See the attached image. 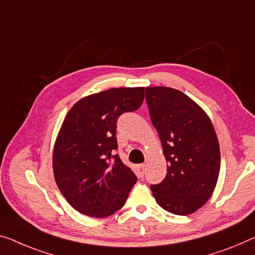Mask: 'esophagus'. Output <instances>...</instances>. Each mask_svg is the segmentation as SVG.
<instances>
[{"mask_svg": "<svg viewBox=\"0 0 255 255\" xmlns=\"http://www.w3.org/2000/svg\"><path fill=\"white\" fill-rule=\"evenodd\" d=\"M136 168H138V173L141 178L143 177L144 174V170H146V164H139L138 166H136Z\"/></svg>", "mask_w": 255, "mask_h": 255, "instance_id": "obj_1", "label": "esophagus"}]
</instances>
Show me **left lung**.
<instances>
[{"label": "left lung", "mask_w": 255, "mask_h": 255, "mask_svg": "<svg viewBox=\"0 0 255 255\" xmlns=\"http://www.w3.org/2000/svg\"><path fill=\"white\" fill-rule=\"evenodd\" d=\"M151 123L167 162L165 179L150 189L157 204L177 215L209 201L220 172V147L210 117L179 90L146 88Z\"/></svg>", "instance_id": "1"}]
</instances>
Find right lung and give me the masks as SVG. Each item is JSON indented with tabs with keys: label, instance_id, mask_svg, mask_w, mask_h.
I'll return each instance as SVG.
<instances>
[{
	"label": "right lung",
	"instance_id": "right-lung-1",
	"mask_svg": "<svg viewBox=\"0 0 255 255\" xmlns=\"http://www.w3.org/2000/svg\"><path fill=\"white\" fill-rule=\"evenodd\" d=\"M144 88H114L70 108L53 149V173L67 202L80 213L105 218L122 209L136 175L115 154L119 117L142 105Z\"/></svg>",
	"mask_w": 255,
	"mask_h": 255
}]
</instances>
